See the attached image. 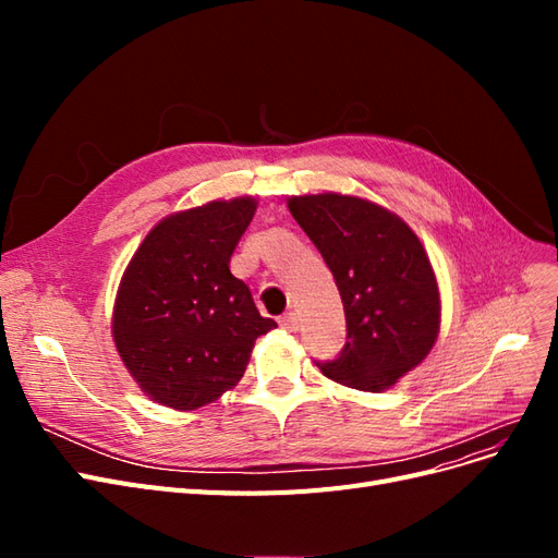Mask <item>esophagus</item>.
I'll return each instance as SVG.
<instances>
[{
    "label": "esophagus",
    "mask_w": 558,
    "mask_h": 558,
    "mask_svg": "<svg viewBox=\"0 0 558 558\" xmlns=\"http://www.w3.org/2000/svg\"><path fill=\"white\" fill-rule=\"evenodd\" d=\"M279 326H281V330H286V332H295V330L300 328V320H298L295 314H283V316L279 318Z\"/></svg>",
    "instance_id": "obj_1"
}]
</instances>
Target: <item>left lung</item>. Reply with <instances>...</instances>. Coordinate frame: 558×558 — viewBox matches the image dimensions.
I'll return each instance as SVG.
<instances>
[{
  "label": "left lung",
  "mask_w": 558,
  "mask_h": 558,
  "mask_svg": "<svg viewBox=\"0 0 558 558\" xmlns=\"http://www.w3.org/2000/svg\"><path fill=\"white\" fill-rule=\"evenodd\" d=\"M340 291L347 344L316 361L328 379L379 393L428 356L440 330V293L410 226L373 202L337 193L291 197Z\"/></svg>",
  "instance_id": "left-lung-1"
}]
</instances>
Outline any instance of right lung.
Instances as JSON below:
<instances>
[{"instance_id":"obj_1","label":"right lung","mask_w":558,"mask_h":558,"mask_svg":"<svg viewBox=\"0 0 558 558\" xmlns=\"http://www.w3.org/2000/svg\"><path fill=\"white\" fill-rule=\"evenodd\" d=\"M256 199L209 202L165 218L130 260L113 307V342L142 391L195 410L238 384L253 342L277 328L260 316L230 256Z\"/></svg>"}]
</instances>
